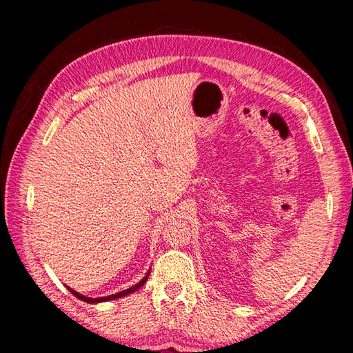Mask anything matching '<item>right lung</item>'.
<instances>
[{"instance_id":"right-lung-1","label":"right lung","mask_w":353,"mask_h":353,"mask_svg":"<svg viewBox=\"0 0 353 353\" xmlns=\"http://www.w3.org/2000/svg\"><path fill=\"white\" fill-rule=\"evenodd\" d=\"M148 276H149V272L146 274L145 277H143L139 283L137 285H134V286H130V288H128V290H124V291H121V292H117V294H112V296H105V297H97V299H93V297H87V296H82V294H79V292H76L74 290H71V288H68L71 292H73V294L77 297V299H81V301H83V302H87V303H98V302H107V301H113V299H119V297H124V296H128V294H130V292H134V291H137L139 288H141L143 285L146 283V280H148Z\"/></svg>"}]
</instances>
